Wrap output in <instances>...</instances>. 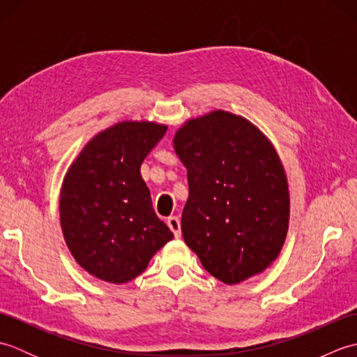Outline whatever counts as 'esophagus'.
Wrapping results in <instances>:
<instances>
[{
	"instance_id": "34e87169",
	"label": "esophagus",
	"mask_w": 357,
	"mask_h": 357,
	"mask_svg": "<svg viewBox=\"0 0 357 357\" xmlns=\"http://www.w3.org/2000/svg\"><path fill=\"white\" fill-rule=\"evenodd\" d=\"M167 225H169V229L173 231L174 238L181 236V222L176 216H170L169 219H167Z\"/></svg>"
}]
</instances>
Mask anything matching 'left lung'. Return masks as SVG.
Segmentation results:
<instances>
[{"instance_id":"1","label":"left lung","mask_w":357,"mask_h":357,"mask_svg":"<svg viewBox=\"0 0 357 357\" xmlns=\"http://www.w3.org/2000/svg\"><path fill=\"white\" fill-rule=\"evenodd\" d=\"M187 169L185 244L224 284L270 267L282 248L290 193L278 151L248 119L225 110L188 119L173 138Z\"/></svg>"}]
</instances>
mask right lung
Masks as SVG:
<instances>
[{
  "mask_svg": "<svg viewBox=\"0 0 357 357\" xmlns=\"http://www.w3.org/2000/svg\"><path fill=\"white\" fill-rule=\"evenodd\" d=\"M167 132L151 121H121L95 135L67 170L59 221L72 256L90 275L124 284L173 239L155 213L141 164Z\"/></svg>",
  "mask_w": 357,
  "mask_h": 357,
  "instance_id": "obj_1",
  "label": "right lung"
}]
</instances>
